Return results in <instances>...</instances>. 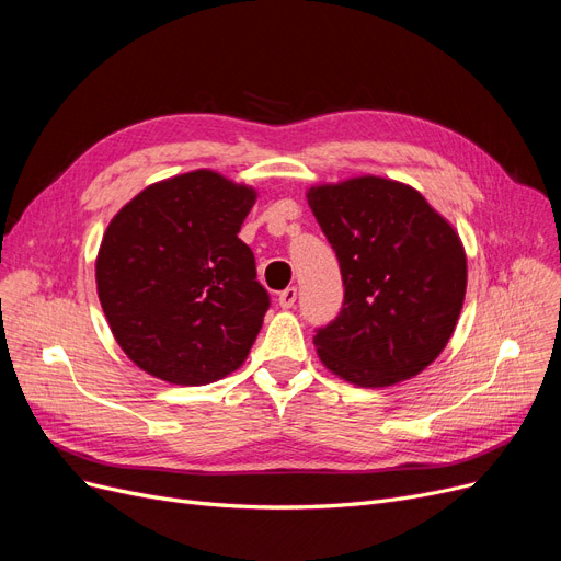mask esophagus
<instances>
[{"label": "esophagus", "instance_id": "obj_1", "mask_svg": "<svg viewBox=\"0 0 561 561\" xmlns=\"http://www.w3.org/2000/svg\"><path fill=\"white\" fill-rule=\"evenodd\" d=\"M278 306L280 308H293L297 301V287H285L283 293H278Z\"/></svg>", "mask_w": 561, "mask_h": 561}]
</instances>
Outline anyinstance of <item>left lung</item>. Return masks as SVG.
Here are the masks:
<instances>
[{"label": "left lung", "instance_id": "left-lung-1", "mask_svg": "<svg viewBox=\"0 0 561 561\" xmlns=\"http://www.w3.org/2000/svg\"><path fill=\"white\" fill-rule=\"evenodd\" d=\"M339 257L343 308L313 336L320 362L359 388L409 380L448 345L467 295L455 227L411 185L357 176L308 190Z\"/></svg>", "mask_w": 561, "mask_h": 561}]
</instances>
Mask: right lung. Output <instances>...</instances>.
I'll return each instance as SVG.
<instances>
[{"mask_svg": "<svg viewBox=\"0 0 561 561\" xmlns=\"http://www.w3.org/2000/svg\"><path fill=\"white\" fill-rule=\"evenodd\" d=\"M257 192L197 169L141 190L94 264L111 332L146 374L206 385L237 371L268 308L239 231Z\"/></svg>", "mask_w": 561, "mask_h": 561, "instance_id": "add662e5", "label": "right lung"}]
</instances>
